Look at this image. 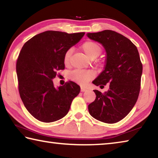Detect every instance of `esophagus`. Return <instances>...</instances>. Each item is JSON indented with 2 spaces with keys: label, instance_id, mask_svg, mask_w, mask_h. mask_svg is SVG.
<instances>
[{
  "label": "esophagus",
  "instance_id": "34e87169",
  "mask_svg": "<svg viewBox=\"0 0 158 158\" xmlns=\"http://www.w3.org/2000/svg\"><path fill=\"white\" fill-rule=\"evenodd\" d=\"M88 89H86V88H84V87H83V86H81V92H84V91H86Z\"/></svg>",
  "mask_w": 158,
  "mask_h": 158
}]
</instances>
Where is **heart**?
Instances as JSON below:
<instances>
[{
  "label": "heart",
  "mask_w": 158,
  "mask_h": 158,
  "mask_svg": "<svg viewBox=\"0 0 158 158\" xmlns=\"http://www.w3.org/2000/svg\"><path fill=\"white\" fill-rule=\"evenodd\" d=\"M81 49L86 54L87 56L90 58V59L93 58L98 57L102 51L101 47L97 42L90 40L84 42L81 45ZM72 53H73V50L68 49L64 55L63 62L65 65H68L69 63V59H70ZM93 77V73L91 71L76 70L70 74V79L81 85L86 84Z\"/></svg>",
  "instance_id": "b5f03b06"
}]
</instances>
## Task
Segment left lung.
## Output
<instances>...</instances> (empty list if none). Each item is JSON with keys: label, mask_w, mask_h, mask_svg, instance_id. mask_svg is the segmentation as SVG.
Here are the masks:
<instances>
[{"label": "left lung", "mask_w": 158, "mask_h": 158, "mask_svg": "<svg viewBox=\"0 0 158 158\" xmlns=\"http://www.w3.org/2000/svg\"><path fill=\"white\" fill-rule=\"evenodd\" d=\"M86 35L102 45L106 53L105 69L93 84L100 87L109 84L105 93L94 90L96 98L89 105V111L98 121L115 123L124 118L137 102L143 70L139 54L129 39L115 31Z\"/></svg>", "instance_id": "left-lung-1"}]
</instances>
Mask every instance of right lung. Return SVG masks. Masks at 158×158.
<instances>
[{
	"label": "right lung",
	"instance_id": "1",
	"mask_svg": "<svg viewBox=\"0 0 158 158\" xmlns=\"http://www.w3.org/2000/svg\"><path fill=\"white\" fill-rule=\"evenodd\" d=\"M85 33L69 34L47 31L32 37L21 49L16 70L19 91L25 107L40 121H56L68 113L80 87L69 81L55 88L52 80L65 68V52L80 41Z\"/></svg>",
	"mask_w": 158,
	"mask_h": 158
}]
</instances>
